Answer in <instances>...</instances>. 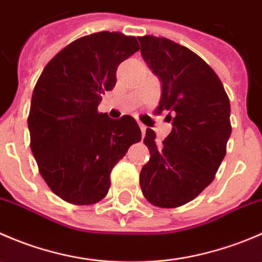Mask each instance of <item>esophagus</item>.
<instances>
[{
    "label": "esophagus",
    "mask_w": 262,
    "mask_h": 262,
    "mask_svg": "<svg viewBox=\"0 0 262 262\" xmlns=\"http://www.w3.org/2000/svg\"><path fill=\"white\" fill-rule=\"evenodd\" d=\"M139 126H141L142 134H143V136H144V133H146V130H147V126L144 125V124H139Z\"/></svg>",
    "instance_id": "obj_1"
}]
</instances>
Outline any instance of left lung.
I'll use <instances>...</instances> for the list:
<instances>
[{
	"instance_id": "8db88e82",
	"label": "left lung",
	"mask_w": 262,
	"mask_h": 262,
	"mask_svg": "<svg viewBox=\"0 0 262 262\" xmlns=\"http://www.w3.org/2000/svg\"><path fill=\"white\" fill-rule=\"evenodd\" d=\"M141 54L162 83L158 113L168 112L172 130L162 143L147 129L150 158L139 175L144 198L160 208L191 202L214 180L227 152L231 105L204 59L167 38L139 36Z\"/></svg>"
}]
</instances>
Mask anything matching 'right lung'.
I'll list each match as a JSON object with an SVG mask.
<instances>
[{
    "mask_svg": "<svg viewBox=\"0 0 262 262\" xmlns=\"http://www.w3.org/2000/svg\"><path fill=\"white\" fill-rule=\"evenodd\" d=\"M137 50L136 36L118 31L82 36L49 60L34 87L31 152L50 190L67 203L104 199L114 166L142 139L132 116L97 112L101 95L114 89L119 64Z\"/></svg>",
    "mask_w": 262,
    "mask_h": 262,
    "instance_id": "right-lung-1",
    "label": "right lung"
}]
</instances>
